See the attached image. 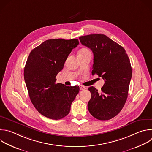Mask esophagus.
<instances>
[{
    "label": "esophagus",
    "mask_w": 152,
    "mask_h": 152,
    "mask_svg": "<svg viewBox=\"0 0 152 152\" xmlns=\"http://www.w3.org/2000/svg\"><path fill=\"white\" fill-rule=\"evenodd\" d=\"M79 87H80V90H85V89H86V87L84 86L80 85Z\"/></svg>",
    "instance_id": "34e87169"
}]
</instances>
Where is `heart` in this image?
Returning a JSON list of instances; mask_svg holds the SVG:
<instances>
[{
  "mask_svg": "<svg viewBox=\"0 0 152 152\" xmlns=\"http://www.w3.org/2000/svg\"><path fill=\"white\" fill-rule=\"evenodd\" d=\"M91 54V52L87 48H82L79 50V54Z\"/></svg>",
  "mask_w": 152,
  "mask_h": 152,
  "instance_id": "1",
  "label": "heart"
}]
</instances>
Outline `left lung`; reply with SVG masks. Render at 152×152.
Here are the masks:
<instances>
[{
    "label": "left lung",
    "mask_w": 152,
    "mask_h": 152,
    "mask_svg": "<svg viewBox=\"0 0 152 152\" xmlns=\"http://www.w3.org/2000/svg\"><path fill=\"white\" fill-rule=\"evenodd\" d=\"M81 43L94 54L92 75L104 80L102 92L91 86V98L88 103L91 115L98 120H109L122 109L126 101L132 77V69L125 49L104 34L80 36Z\"/></svg>",
    "instance_id": "left-lung-1"
}]
</instances>
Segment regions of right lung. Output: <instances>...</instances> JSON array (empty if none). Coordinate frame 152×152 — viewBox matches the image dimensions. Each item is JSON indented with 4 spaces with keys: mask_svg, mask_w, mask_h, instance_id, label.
<instances>
[{
    "mask_svg": "<svg viewBox=\"0 0 152 152\" xmlns=\"http://www.w3.org/2000/svg\"><path fill=\"white\" fill-rule=\"evenodd\" d=\"M77 39H49L33 49L27 58L24 77L31 102L43 116L54 120L66 116L79 92V86L56 83Z\"/></svg>",
    "mask_w": 152,
    "mask_h": 152,
    "instance_id": "1",
    "label": "right lung"
}]
</instances>
